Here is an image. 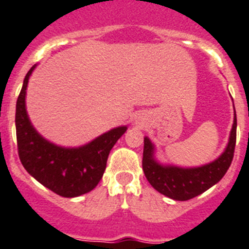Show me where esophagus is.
Wrapping results in <instances>:
<instances>
[{
    "label": "esophagus",
    "instance_id": "esophagus-1",
    "mask_svg": "<svg viewBox=\"0 0 249 249\" xmlns=\"http://www.w3.org/2000/svg\"><path fill=\"white\" fill-rule=\"evenodd\" d=\"M137 123H140V122H137Z\"/></svg>",
    "mask_w": 249,
    "mask_h": 249
}]
</instances>
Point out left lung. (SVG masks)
<instances>
[{
	"instance_id": "8db88e82",
	"label": "left lung",
	"mask_w": 249,
	"mask_h": 249,
	"mask_svg": "<svg viewBox=\"0 0 249 249\" xmlns=\"http://www.w3.org/2000/svg\"><path fill=\"white\" fill-rule=\"evenodd\" d=\"M236 133L237 117L234 111L230 140L223 153L210 163L188 168L160 163L155 157V144L148 137H144L142 167L147 181L156 191L175 201H188L202 195L218 183L230 168L236 147Z\"/></svg>"
}]
</instances>
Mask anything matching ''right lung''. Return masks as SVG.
<instances>
[{"label":"right lung","mask_w":249,"mask_h":249,"mask_svg":"<svg viewBox=\"0 0 249 249\" xmlns=\"http://www.w3.org/2000/svg\"><path fill=\"white\" fill-rule=\"evenodd\" d=\"M26 74L16 103V136L18 156L35 179L57 195L73 198L89 193L101 181L112 147L127 131V126L109 129L80 147H62L39 135L26 109V93L31 74Z\"/></svg>","instance_id":"right-lung-1"}]
</instances>
